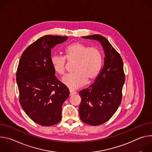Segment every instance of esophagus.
<instances>
[{
	"instance_id": "esophagus-1",
	"label": "esophagus",
	"mask_w": 152,
	"mask_h": 152,
	"mask_svg": "<svg viewBox=\"0 0 152 152\" xmlns=\"http://www.w3.org/2000/svg\"><path fill=\"white\" fill-rule=\"evenodd\" d=\"M76 94V91H74L73 90H70V96H72L73 95H75Z\"/></svg>"
}]
</instances>
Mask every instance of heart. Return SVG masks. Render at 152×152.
I'll use <instances>...</instances> for the list:
<instances>
[{"label":"heart","instance_id":"b5f03b06","mask_svg":"<svg viewBox=\"0 0 152 152\" xmlns=\"http://www.w3.org/2000/svg\"><path fill=\"white\" fill-rule=\"evenodd\" d=\"M66 57L53 55L51 62L55 70L62 75L66 70V58L69 61H76L73 74L65 76L62 82L70 89H77L83 86L87 80L95 79L102 67V55L96 47H89L80 42H75L65 49Z\"/></svg>","mask_w":152,"mask_h":152}]
</instances>
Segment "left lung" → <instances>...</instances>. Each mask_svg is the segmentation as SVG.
Masks as SVG:
<instances>
[{
	"label": "left lung",
	"instance_id": "1",
	"mask_svg": "<svg viewBox=\"0 0 152 152\" xmlns=\"http://www.w3.org/2000/svg\"><path fill=\"white\" fill-rule=\"evenodd\" d=\"M82 38L99 41L104 53V66L94 82L79 93L80 120L86 124L99 126L109 120L121 103L125 81L123 62L120 54L102 35Z\"/></svg>",
	"mask_w": 152,
	"mask_h": 152
}]
</instances>
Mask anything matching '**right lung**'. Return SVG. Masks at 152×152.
<instances>
[{
    "label": "right lung",
    "instance_id": "right-lung-1",
    "mask_svg": "<svg viewBox=\"0 0 152 152\" xmlns=\"http://www.w3.org/2000/svg\"><path fill=\"white\" fill-rule=\"evenodd\" d=\"M67 38L43 36L25 50L19 61L16 81L20 104L32 121L43 126L61 121L62 104L70 94L55 76L51 62V49Z\"/></svg>",
    "mask_w": 152,
    "mask_h": 152
}]
</instances>
